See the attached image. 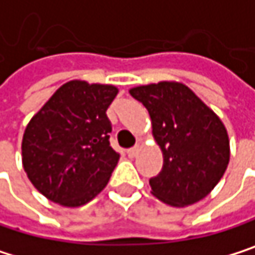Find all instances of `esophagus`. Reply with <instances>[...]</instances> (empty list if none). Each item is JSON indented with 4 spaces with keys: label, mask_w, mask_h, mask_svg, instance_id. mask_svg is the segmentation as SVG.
I'll return each instance as SVG.
<instances>
[{
    "label": "esophagus",
    "mask_w": 255,
    "mask_h": 255,
    "mask_svg": "<svg viewBox=\"0 0 255 255\" xmlns=\"http://www.w3.org/2000/svg\"><path fill=\"white\" fill-rule=\"evenodd\" d=\"M138 151H139V148L135 145V147H132V148H129V150H128V154H129L130 157H135V156L138 154Z\"/></svg>",
    "instance_id": "1"
}]
</instances>
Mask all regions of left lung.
I'll list each match as a JSON object with an SVG mask.
<instances>
[{
  "instance_id": "left-lung-1",
  "label": "left lung",
  "mask_w": 255,
  "mask_h": 255,
  "mask_svg": "<svg viewBox=\"0 0 255 255\" xmlns=\"http://www.w3.org/2000/svg\"><path fill=\"white\" fill-rule=\"evenodd\" d=\"M129 93L147 108L164 154L161 173L148 180L151 194L179 207L203 200L230 161L226 126L185 84L162 81Z\"/></svg>"
}]
</instances>
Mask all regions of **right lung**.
<instances>
[{"instance_id":"add662e5","label":"right lung","mask_w":255,"mask_h":255,"mask_svg":"<svg viewBox=\"0 0 255 255\" xmlns=\"http://www.w3.org/2000/svg\"><path fill=\"white\" fill-rule=\"evenodd\" d=\"M117 93L114 85L69 81L29 120L22 164L48 200L78 207L107 186L120 157L110 145L107 116Z\"/></svg>"}]
</instances>
